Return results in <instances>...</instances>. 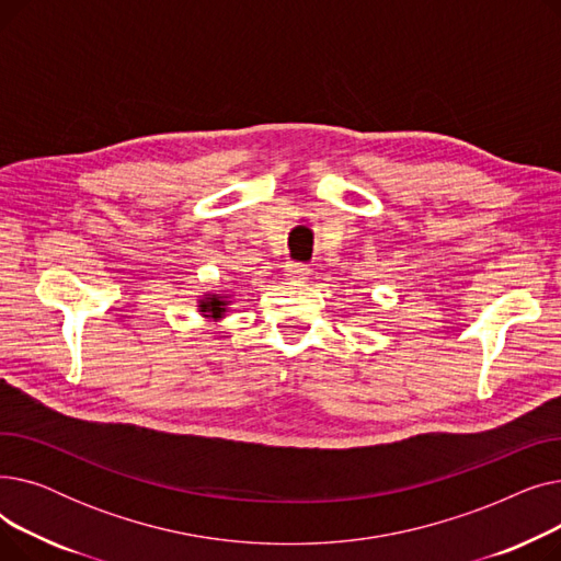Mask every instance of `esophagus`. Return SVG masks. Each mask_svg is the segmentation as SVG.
Wrapping results in <instances>:
<instances>
[{"mask_svg": "<svg viewBox=\"0 0 561 561\" xmlns=\"http://www.w3.org/2000/svg\"><path fill=\"white\" fill-rule=\"evenodd\" d=\"M284 275L290 282H307L309 275H311V268H309V265H305V263H286Z\"/></svg>", "mask_w": 561, "mask_h": 561, "instance_id": "1", "label": "esophagus"}]
</instances>
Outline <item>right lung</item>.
Here are the masks:
<instances>
[{
  "instance_id": "obj_1",
  "label": "right lung",
  "mask_w": 561,
  "mask_h": 561,
  "mask_svg": "<svg viewBox=\"0 0 561 561\" xmlns=\"http://www.w3.org/2000/svg\"><path fill=\"white\" fill-rule=\"evenodd\" d=\"M197 311L204 320L220 322L231 311V293L206 290L204 296H199V300H197Z\"/></svg>"
}]
</instances>
